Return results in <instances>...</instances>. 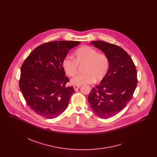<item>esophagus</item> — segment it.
<instances>
[{
    "label": "esophagus",
    "instance_id": "34e87169",
    "mask_svg": "<svg viewBox=\"0 0 157 157\" xmlns=\"http://www.w3.org/2000/svg\"><path fill=\"white\" fill-rule=\"evenodd\" d=\"M80 87H81L80 85H75V86H74V90H77Z\"/></svg>",
    "mask_w": 157,
    "mask_h": 157
}]
</instances>
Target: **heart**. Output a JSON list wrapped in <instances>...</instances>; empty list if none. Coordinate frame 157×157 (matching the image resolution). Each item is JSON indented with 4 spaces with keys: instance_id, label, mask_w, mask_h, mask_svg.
Here are the masks:
<instances>
[{
    "instance_id": "b5f03b06",
    "label": "heart",
    "mask_w": 157,
    "mask_h": 157,
    "mask_svg": "<svg viewBox=\"0 0 157 157\" xmlns=\"http://www.w3.org/2000/svg\"><path fill=\"white\" fill-rule=\"evenodd\" d=\"M85 74L75 76L72 79L73 85H82L100 81L107 74L109 62L108 57L102 53H98L97 50L89 46H83L74 53V59L67 56L62 61V67L69 76H74L78 71L79 65L85 64Z\"/></svg>"
}]
</instances>
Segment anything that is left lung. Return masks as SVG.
Returning <instances> with one entry per match:
<instances>
[{
    "label": "left lung",
    "mask_w": 157,
    "mask_h": 157,
    "mask_svg": "<svg viewBox=\"0 0 157 157\" xmlns=\"http://www.w3.org/2000/svg\"><path fill=\"white\" fill-rule=\"evenodd\" d=\"M90 44L104 53L109 62L107 74L88 97L93 112L106 119L121 112L132 99L137 85L136 69L130 56L120 46L101 40Z\"/></svg>",
    "instance_id": "1"
}]
</instances>
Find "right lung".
Wrapping results in <instances>:
<instances>
[{
    "mask_svg": "<svg viewBox=\"0 0 157 157\" xmlns=\"http://www.w3.org/2000/svg\"><path fill=\"white\" fill-rule=\"evenodd\" d=\"M79 41L56 40L36 48L21 69L19 88L28 105L38 115L52 119L65 111L75 90L66 87L69 81L62 61Z\"/></svg>",
    "mask_w": 157,
    "mask_h": 157,
    "instance_id": "right-lung-1",
    "label": "right lung"
}]
</instances>
